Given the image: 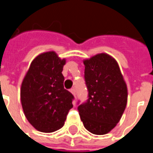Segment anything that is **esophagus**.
<instances>
[{
  "mask_svg": "<svg viewBox=\"0 0 153 153\" xmlns=\"http://www.w3.org/2000/svg\"><path fill=\"white\" fill-rule=\"evenodd\" d=\"M70 93H72L74 96V97H75V95H76V91H75V89H74V88H72V89L70 90Z\"/></svg>",
  "mask_w": 153,
  "mask_h": 153,
  "instance_id": "1",
  "label": "esophagus"
}]
</instances>
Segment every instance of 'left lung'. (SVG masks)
<instances>
[{
    "mask_svg": "<svg viewBox=\"0 0 153 153\" xmlns=\"http://www.w3.org/2000/svg\"><path fill=\"white\" fill-rule=\"evenodd\" d=\"M88 99L78 106L86 129L97 135L115 128L125 111L128 90L117 61L106 53L83 60Z\"/></svg>",
    "mask_w": 153,
    "mask_h": 153,
    "instance_id": "8db88e82",
    "label": "left lung"
}]
</instances>
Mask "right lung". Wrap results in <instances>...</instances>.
<instances>
[{"label":"right lung","mask_w":153,"mask_h":153,"mask_svg":"<svg viewBox=\"0 0 153 153\" xmlns=\"http://www.w3.org/2000/svg\"><path fill=\"white\" fill-rule=\"evenodd\" d=\"M65 59L47 51L33 59L20 88L22 107L37 130L51 133L63 127L72 107L74 96L64 88L62 74Z\"/></svg>","instance_id":"right-lung-1"}]
</instances>
